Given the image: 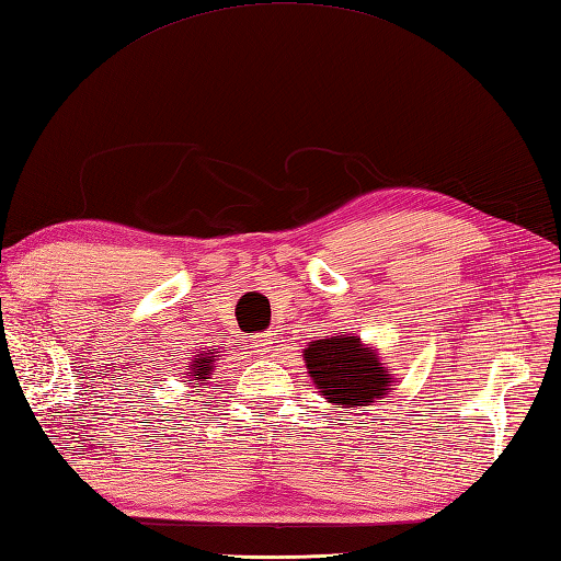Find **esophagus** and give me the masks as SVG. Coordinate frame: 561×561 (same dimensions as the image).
<instances>
[{
  "label": "esophagus",
  "mask_w": 561,
  "mask_h": 561,
  "mask_svg": "<svg viewBox=\"0 0 561 561\" xmlns=\"http://www.w3.org/2000/svg\"><path fill=\"white\" fill-rule=\"evenodd\" d=\"M271 335L268 333H256L254 339H252V347H254V353H259V355H268V351H271Z\"/></svg>",
  "instance_id": "34e87169"
}]
</instances>
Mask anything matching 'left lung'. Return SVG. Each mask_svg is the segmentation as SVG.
Instances as JSON below:
<instances>
[{
    "label": "left lung",
    "mask_w": 561,
    "mask_h": 561,
    "mask_svg": "<svg viewBox=\"0 0 561 561\" xmlns=\"http://www.w3.org/2000/svg\"><path fill=\"white\" fill-rule=\"evenodd\" d=\"M309 377L335 405H375L389 393L391 375L357 335H331L305 347Z\"/></svg>",
    "instance_id": "obj_1"
}]
</instances>
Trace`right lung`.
<instances>
[{"mask_svg": "<svg viewBox=\"0 0 561 561\" xmlns=\"http://www.w3.org/2000/svg\"><path fill=\"white\" fill-rule=\"evenodd\" d=\"M214 359H216V353H204L202 357H194V367L190 371V377L198 379V381H206L210 377V371H214Z\"/></svg>", "mask_w": 561, "mask_h": 561, "instance_id": "right-lung-1", "label": "right lung"}]
</instances>
